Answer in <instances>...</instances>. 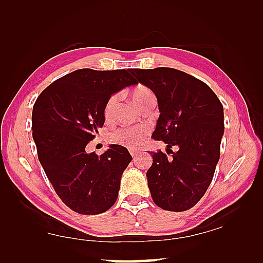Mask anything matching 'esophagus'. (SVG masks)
Listing matches in <instances>:
<instances>
[{
	"label": "esophagus",
	"instance_id": "obj_1",
	"mask_svg": "<svg viewBox=\"0 0 263 263\" xmlns=\"http://www.w3.org/2000/svg\"><path fill=\"white\" fill-rule=\"evenodd\" d=\"M130 153H131V156L133 157V159H136V158L138 157V154H139V153L136 152V150H131Z\"/></svg>",
	"mask_w": 263,
	"mask_h": 263
}]
</instances>
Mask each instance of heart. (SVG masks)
Returning a JSON list of instances; mask_svg holds the SVG:
<instances>
[{
    "mask_svg": "<svg viewBox=\"0 0 263 263\" xmlns=\"http://www.w3.org/2000/svg\"><path fill=\"white\" fill-rule=\"evenodd\" d=\"M131 97L139 108L143 106L149 100L155 99L154 92L149 88L144 86H139L135 88L131 92ZM119 103V95H111L107 99L104 107V117L106 121H109L113 117L116 105ZM148 137V128L144 126H133V127H119L115 131L110 132L109 141L113 144H119L128 149H137L146 141Z\"/></svg>",
    "mask_w": 263,
    "mask_h": 263,
    "instance_id": "1",
    "label": "heart"
}]
</instances>
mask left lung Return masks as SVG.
Instances as JSON below:
<instances>
[{"label":"left lung","instance_id":"1","mask_svg":"<svg viewBox=\"0 0 263 263\" xmlns=\"http://www.w3.org/2000/svg\"><path fill=\"white\" fill-rule=\"evenodd\" d=\"M158 100L159 119L152 138L167 143V154L152 153L147 172L154 202L168 211L191 209L203 197L220 157L224 108L210 87L172 68L131 69ZM175 145L177 152L170 149Z\"/></svg>","mask_w":263,"mask_h":263}]
</instances>
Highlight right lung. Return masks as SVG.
<instances>
[{"mask_svg": "<svg viewBox=\"0 0 263 263\" xmlns=\"http://www.w3.org/2000/svg\"><path fill=\"white\" fill-rule=\"evenodd\" d=\"M128 70L80 69L55 80L32 108V138L38 159L62 202L78 214L107 211L119 195L122 173L132 157L111 144L103 155L87 153L104 125L110 95L137 85Z\"/></svg>", "mask_w": 263, "mask_h": 263, "instance_id": "1", "label": "right lung"}]
</instances>
